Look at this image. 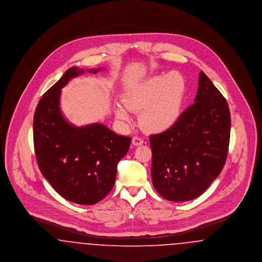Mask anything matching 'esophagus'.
<instances>
[{
    "instance_id": "esophagus-1",
    "label": "esophagus",
    "mask_w": 262,
    "mask_h": 262,
    "mask_svg": "<svg viewBox=\"0 0 262 262\" xmlns=\"http://www.w3.org/2000/svg\"><path fill=\"white\" fill-rule=\"evenodd\" d=\"M132 142H133V144L135 146H138V145L143 144V139L140 138V137H133V141Z\"/></svg>"
}]
</instances>
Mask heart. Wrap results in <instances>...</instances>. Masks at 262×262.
<instances>
[{"mask_svg": "<svg viewBox=\"0 0 262 262\" xmlns=\"http://www.w3.org/2000/svg\"><path fill=\"white\" fill-rule=\"evenodd\" d=\"M187 94V80L174 71L167 75L151 76L128 91L123 98L132 112L140 113L139 123L149 134H162L172 128L180 120ZM125 107V108H126ZM116 105L115 114L121 120H128V112Z\"/></svg>", "mask_w": 262, "mask_h": 262, "instance_id": "heart-1", "label": "heart"}]
</instances>
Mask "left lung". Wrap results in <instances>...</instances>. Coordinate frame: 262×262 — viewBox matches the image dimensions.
<instances>
[{
  "mask_svg": "<svg viewBox=\"0 0 262 262\" xmlns=\"http://www.w3.org/2000/svg\"><path fill=\"white\" fill-rule=\"evenodd\" d=\"M230 128L228 103L201 71L194 103L172 128L149 137L152 183L163 199L194 200L208 188L224 167Z\"/></svg>",
  "mask_w": 262,
  "mask_h": 262,
  "instance_id": "8db88e82",
  "label": "left lung"
}]
</instances>
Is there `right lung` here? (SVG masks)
I'll use <instances>...</instances> for the list:
<instances>
[{
    "mask_svg": "<svg viewBox=\"0 0 262 262\" xmlns=\"http://www.w3.org/2000/svg\"><path fill=\"white\" fill-rule=\"evenodd\" d=\"M83 73L75 67L69 69L44 93L33 118V141L38 167L53 188L69 201L90 205L111 191L117 165L132 137L118 136L102 124L75 126L63 118L61 89Z\"/></svg>",
    "mask_w": 262,
    "mask_h": 262,
    "instance_id": "1",
    "label": "right lung"
}]
</instances>
